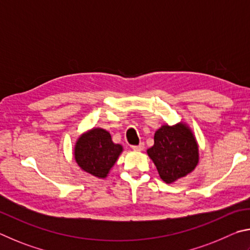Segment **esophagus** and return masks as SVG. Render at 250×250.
<instances>
[{
	"label": "esophagus",
	"mask_w": 250,
	"mask_h": 250,
	"mask_svg": "<svg viewBox=\"0 0 250 250\" xmlns=\"http://www.w3.org/2000/svg\"><path fill=\"white\" fill-rule=\"evenodd\" d=\"M134 150H136V151H142V150H144V148H145V144L144 143H141L139 144V145H137V146H133L132 147Z\"/></svg>",
	"instance_id": "obj_1"
}]
</instances>
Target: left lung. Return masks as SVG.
Instances as JSON below:
<instances>
[{
	"instance_id": "1",
	"label": "left lung",
	"mask_w": 250,
	"mask_h": 250,
	"mask_svg": "<svg viewBox=\"0 0 250 250\" xmlns=\"http://www.w3.org/2000/svg\"><path fill=\"white\" fill-rule=\"evenodd\" d=\"M154 141V146L147 149V154L166 183H173L188 176L198 166V142L185 123L163 125L155 133Z\"/></svg>"
}]
</instances>
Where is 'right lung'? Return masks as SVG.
Returning a JSON list of instances; mask_svg holds the SVG:
<instances>
[{
  "label": "right lung",
  "mask_w": 250,
  "mask_h": 250,
  "mask_svg": "<svg viewBox=\"0 0 250 250\" xmlns=\"http://www.w3.org/2000/svg\"><path fill=\"white\" fill-rule=\"evenodd\" d=\"M123 146L114 144L111 134L95 127L83 133L74 145V159L83 171L99 179L107 177L108 172L122 154Z\"/></svg>",
  "instance_id": "right-lung-1"
}]
</instances>
